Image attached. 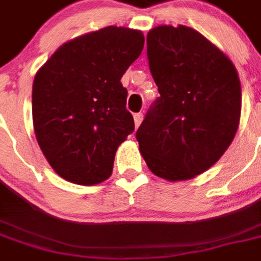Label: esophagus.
Instances as JSON below:
<instances>
[{"mask_svg": "<svg viewBox=\"0 0 261 261\" xmlns=\"http://www.w3.org/2000/svg\"><path fill=\"white\" fill-rule=\"evenodd\" d=\"M142 119H144V116H142V113L134 114V124H136V128H137V127H138V125L141 124Z\"/></svg>", "mask_w": 261, "mask_h": 261, "instance_id": "esophagus-1", "label": "esophagus"}]
</instances>
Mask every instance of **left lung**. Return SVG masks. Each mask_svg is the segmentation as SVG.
<instances>
[{
	"instance_id": "obj_1",
	"label": "left lung",
	"mask_w": 261,
	"mask_h": 261,
	"mask_svg": "<svg viewBox=\"0 0 261 261\" xmlns=\"http://www.w3.org/2000/svg\"><path fill=\"white\" fill-rule=\"evenodd\" d=\"M147 54L161 96L137 130L140 152L155 176L189 180L218 162L235 138L239 75L222 50L189 26L151 29Z\"/></svg>"
}]
</instances>
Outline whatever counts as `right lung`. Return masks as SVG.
<instances>
[{
  "instance_id": "obj_1",
  "label": "right lung",
  "mask_w": 261,
  "mask_h": 261,
  "mask_svg": "<svg viewBox=\"0 0 261 261\" xmlns=\"http://www.w3.org/2000/svg\"><path fill=\"white\" fill-rule=\"evenodd\" d=\"M141 31L108 26L61 44L37 71L33 128L54 172L92 186L110 177L116 151L134 131L121 76L144 48Z\"/></svg>"
}]
</instances>
